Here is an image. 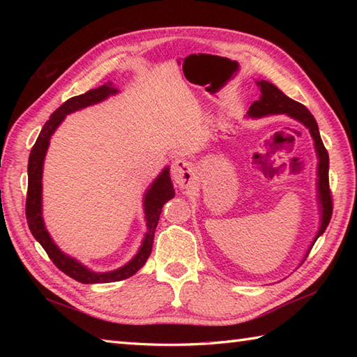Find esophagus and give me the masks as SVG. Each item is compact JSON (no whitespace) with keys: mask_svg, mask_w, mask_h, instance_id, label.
Returning <instances> with one entry per match:
<instances>
[{"mask_svg":"<svg viewBox=\"0 0 357 357\" xmlns=\"http://www.w3.org/2000/svg\"><path fill=\"white\" fill-rule=\"evenodd\" d=\"M172 176L174 183H176L181 188L188 187V184L192 183V179L195 176L192 162L187 161L184 158L174 159V162L172 165Z\"/></svg>","mask_w":357,"mask_h":357,"instance_id":"1","label":"esophagus"}]
</instances>
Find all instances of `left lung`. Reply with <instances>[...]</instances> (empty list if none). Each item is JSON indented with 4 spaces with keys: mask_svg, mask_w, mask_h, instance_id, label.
<instances>
[{
    "mask_svg": "<svg viewBox=\"0 0 357 357\" xmlns=\"http://www.w3.org/2000/svg\"><path fill=\"white\" fill-rule=\"evenodd\" d=\"M257 86H261L262 96L259 101H255L252 105H250V110H248L250 116L259 118L265 115H279V113H285V115L301 121V123L308 128L314 139L317 158H319V165H317V176H319V181H317V190H319V204L322 208L321 229L317 231L312 244L314 245L317 238H319L325 231V229H327L333 215V198H331L330 181H328V151L325 149L324 142L321 139L319 128H317L314 116L310 113V110L304 104L288 98L285 93L280 92L276 86H273L271 82L259 81L257 82Z\"/></svg>",
    "mask_w": 357,
    "mask_h": 357,
    "instance_id": "left-lung-1",
    "label": "left lung"
}]
</instances>
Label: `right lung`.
<instances>
[{
	"label": "right lung",
	"mask_w": 357,
	"mask_h": 357,
	"mask_svg": "<svg viewBox=\"0 0 357 357\" xmlns=\"http://www.w3.org/2000/svg\"><path fill=\"white\" fill-rule=\"evenodd\" d=\"M116 93V89L112 87V82H107L98 89L89 90V92L73 96L70 100H67L64 104L52 113L47 123L41 128V133L38 136L36 142L33 144L32 150H30L29 164H27V198H26V219L29 224V229L32 231L33 238L40 242L41 247L45 250V253L49 255L52 262L56 267L66 273L67 276L78 280L81 284H107V282H116V280H123L133 276L144 264L147 262L149 256L151 253V247H153V238L155 230L159 221V215H161L164 204L170 201L174 196L173 184L170 179L169 169H165L156 181L149 188L144 198V210H146V219H147V234L142 241V245L139 248L138 255L133 259L126 264L124 267H121L115 271L110 273H95L90 271L84 265H81L78 261L72 259L70 256L64 255L59 250L50 238L43 222L41 216V178H43V164L45 151L49 147V141L52 133L56 130V127L61 124V121L66 118L67 113L77 112L79 109H84L87 105H92L105 100L109 95Z\"/></svg>",
	"instance_id": "add662e5"
}]
</instances>
